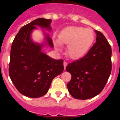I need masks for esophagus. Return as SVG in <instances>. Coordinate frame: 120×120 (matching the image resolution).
I'll list each match as a JSON object with an SVG mask.
<instances>
[{
  "mask_svg": "<svg viewBox=\"0 0 120 120\" xmlns=\"http://www.w3.org/2000/svg\"><path fill=\"white\" fill-rule=\"evenodd\" d=\"M67 66V63L66 62H64V69H65L66 67Z\"/></svg>",
  "mask_w": 120,
  "mask_h": 120,
  "instance_id": "1",
  "label": "esophagus"
}]
</instances>
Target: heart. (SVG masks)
Instances as JSON below:
<instances>
[{
	"mask_svg": "<svg viewBox=\"0 0 120 120\" xmlns=\"http://www.w3.org/2000/svg\"><path fill=\"white\" fill-rule=\"evenodd\" d=\"M94 33L91 29L71 26L62 30L58 40H54V45L61 50V44L67 45L66 54L73 60L84 57L91 48L94 41Z\"/></svg>",
	"mask_w": 120,
	"mask_h": 120,
	"instance_id": "obj_1",
	"label": "heart"
}]
</instances>
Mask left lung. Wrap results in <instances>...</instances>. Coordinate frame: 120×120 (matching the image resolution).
I'll return each mask as SVG.
<instances>
[{
	"mask_svg": "<svg viewBox=\"0 0 120 120\" xmlns=\"http://www.w3.org/2000/svg\"><path fill=\"white\" fill-rule=\"evenodd\" d=\"M96 43L81 59L69 64L66 70L71 75L68 83L70 94L76 99H90L101 93L112 69V50L102 33L95 30Z\"/></svg>",
	"mask_w": 120,
	"mask_h": 120,
	"instance_id": "obj_1",
	"label": "left lung"
}]
</instances>
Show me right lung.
<instances>
[{
    "instance_id": "1",
    "label": "right lung",
    "mask_w": 120,
    "mask_h": 120,
    "mask_svg": "<svg viewBox=\"0 0 120 120\" xmlns=\"http://www.w3.org/2000/svg\"><path fill=\"white\" fill-rule=\"evenodd\" d=\"M52 20L39 18L20 29L12 42L10 54L9 75L12 83L22 94L38 98L48 91L53 79L64 70V61L57 60L43 52L49 45L53 48L49 33L43 30L42 43L33 41L32 34L37 27L52 30Z\"/></svg>"
}]
</instances>
